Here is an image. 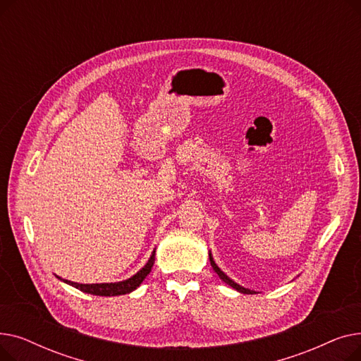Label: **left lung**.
I'll use <instances>...</instances> for the list:
<instances>
[{
    "label": "left lung",
    "instance_id": "1",
    "mask_svg": "<svg viewBox=\"0 0 361 361\" xmlns=\"http://www.w3.org/2000/svg\"><path fill=\"white\" fill-rule=\"evenodd\" d=\"M209 260H211V264H212V268H214V271L218 274V276L225 282V283H228V286H231L233 288H235L237 291H240V293H243V294H256L255 291H252V290H247V288H244V287H241V286H238V283H235L233 279H230L228 276H226L218 267H216V263L214 262V257H212V255L209 253Z\"/></svg>",
    "mask_w": 361,
    "mask_h": 361
}]
</instances>
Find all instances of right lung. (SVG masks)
<instances>
[{
  "instance_id": "right-lung-1",
  "label": "right lung",
  "mask_w": 361,
  "mask_h": 361,
  "mask_svg": "<svg viewBox=\"0 0 361 361\" xmlns=\"http://www.w3.org/2000/svg\"><path fill=\"white\" fill-rule=\"evenodd\" d=\"M155 262V250L152 253L150 259L147 260V263L145 267L136 274L133 275L131 278L121 281V282H109V283H78V282H71L67 279H61L59 276V279L64 281L68 286L78 288L83 293L87 294H93V295H102V297H112V295H123V294H128L131 291H135L140 283L143 282V279L147 276V274L150 272L152 267H154Z\"/></svg>"
}]
</instances>
